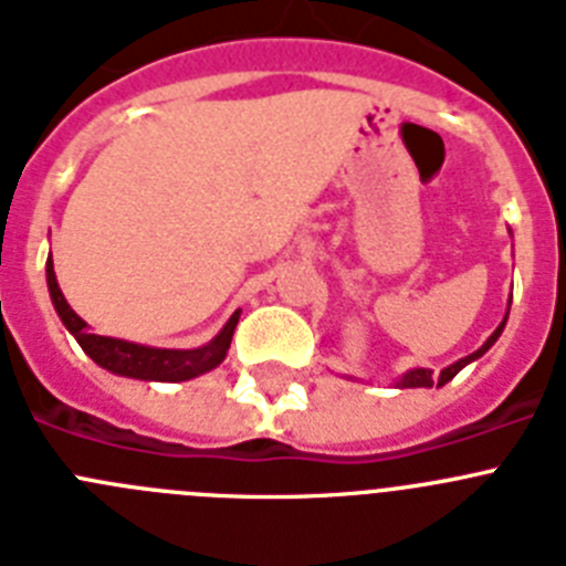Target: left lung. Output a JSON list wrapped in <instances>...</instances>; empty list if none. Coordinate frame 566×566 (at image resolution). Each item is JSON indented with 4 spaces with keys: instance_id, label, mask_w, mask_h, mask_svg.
Instances as JSON below:
<instances>
[{
    "instance_id": "left-lung-1",
    "label": "left lung",
    "mask_w": 566,
    "mask_h": 566,
    "mask_svg": "<svg viewBox=\"0 0 566 566\" xmlns=\"http://www.w3.org/2000/svg\"><path fill=\"white\" fill-rule=\"evenodd\" d=\"M507 314H510V308H507ZM507 314H504V319H502V323H499L496 332H493V334H490L488 339H484V345H482V348H479V352H473V354H468V357L457 359V363L448 365V368H442V371H439V374H433L431 368H411V371H405L402 377L397 379V388H433V385H437V388H439V385L451 382V379L457 377L459 371H462L464 365L473 363V359L482 357V354L488 352L490 345H493V343H496L499 337H502L504 323H507Z\"/></svg>"
}]
</instances>
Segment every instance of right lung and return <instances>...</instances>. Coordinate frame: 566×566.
<instances>
[{
    "label": "right lung",
    "mask_w": 566,
    "mask_h": 566,
    "mask_svg": "<svg viewBox=\"0 0 566 566\" xmlns=\"http://www.w3.org/2000/svg\"><path fill=\"white\" fill-rule=\"evenodd\" d=\"M44 272H48V292L59 319L76 337V343L82 345V352L93 363L102 365L104 371L129 379H144V382H187V379L212 371V368H218L227 359L229 343H232L234 326H238L240 319V308L227 319V326L214 334L207 345H198V348H155V345L90 334L87 323L70 308L62 289H59L56 272H53V258H48Z\"/></svg>",
    "instance_id": "1"
}]
</instances>
